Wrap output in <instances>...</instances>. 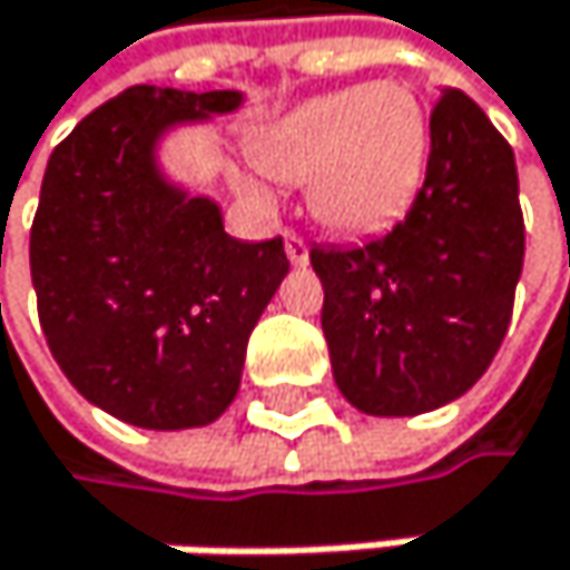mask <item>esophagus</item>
Returning <instances> with one entry per match:
<instances>
[{
  "instance_id": "obj_1",
  "label": "esophagus",
  "mask_w": 570,
  "mask_h": 570,
  "mask_svg": "<svg viewBox=\"0 0 570 570\" xmlns=\"http://www.w3.org/2000/svg\"><path fill=\"white\" fill-rule=\"evenodd\" d=\"M283 249H287V259L294 263V266H304L307 263V243L297 235V232H287L283 235Z\"/></svg>"
}]
</instances>
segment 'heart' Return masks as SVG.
I'll use <instances>...</instances> for the list:
<instances>
[{
  "mask_svg": "<svg viewBox=\"0 0 570 570\" xmlns=\"http://www.w3.org/2000/svg\"><path fill=\"white\" fill-rule=\"evenodd\" d=\"M253 160L279 184H307L324 228L383 232L403 218L428 164V112L403 81L317 95L253 139Z\"/></svg>",
  "mask_w": 570,
  "mask_h": 570,
  "instance_id": "obj_1",
  "label": "heart"
}]
</instances>
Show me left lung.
Masks as SVG:
<instances>
[{
    "label": "left lung",
    "mask_w": 570,
    "mask_h": 570,
    "mask_svg": "<svg viewBox=\"0 0 570 570\" xmlns=\"http://www.w3.org/2000/svg\"><path fill=\"white\" fill-rule=\"evenodd\" d=\"M523 238L513 146L465 91H441L410 212L362 246L311 249L342 396L413 417L472 390L507 338Z\"/></svg>",
    "instance_id": "1"
}]
</instances>
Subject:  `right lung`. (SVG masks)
Returning <instances> with one entry per match:
<instances>
[{
  "mask_svg": "<svg viewBox=\"0 0 570 570\" xmlns=\"http://www.w3.org/2000/svg\"><path fill=\"white\" fill-rule=\"evenodd\" d=\"M235 105V91L132 85L57 142L43 174L30 228L43 338L85 400L136 428L222 417L291 269L283 238L238 243L208 198H184L153 167L170 122Z\"/></svg>",
  "mask_w": 570,
  "mask_h": 570,
  "instance_id": "1",
  "label": "right lung"
}]
</instances>
